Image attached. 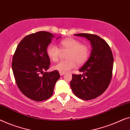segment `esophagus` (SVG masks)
Segmentation results:
<instances>
[{"mask_svg": "<svg viewBox=\"0 0 130 130\" xmlns=\"http://www.w3.org/2000/svg\"><path fill=\"white\" fill-rule=\"evenodd\" d=\"M65 73H61V72H60V76H63L64 74Z\"/></svg>", "mask_w": 130, "mask_h": 130, "instance_id": "34e87169", "label": "esophagus"}]
</instances>
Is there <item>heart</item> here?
Listing matches in <instances>:
<instances>
[{"instance_id": "heart-1", "label": "heart", "mask_w": 130, "mask_h": 130, "mask_svg": "<svg viewBox=\"0 0 130 130\" xmlns=\"http://www.w3.org/2000/svg\"><path fill=\"white\" fill-rule=\"evenodd\" d=\"M61 50H68L67 60L60 61L53 67L59 72L67 73L77 66V63L82 64L87 60L90 55V49L86 45L82 44L80 41L74 39H67L60 42ZM48 57L52 61H58L60 49L54 44L48 45L46 49Z\"/></svg>"}]
</instances>
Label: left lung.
<instances>
[{
	"label": "left lung",
	"mask_w": 130,
	"mask_h": 130,
	"mask_svg": "<svg viewBox=\"0 0 130 130\" xmlns=\"http://www.w3.org/2000/svg\"><path fill=\"white\" fill-rule=\"evenodd\" d=\"M91 42L92 50L88 60L79 69L83 74H73L70 87L77 97L89 100L99 97L108 87L112 78L113 56L104 39L88 33L76 34Z\"/></svg>",
	"instance_id": "1"
}]
</instances>
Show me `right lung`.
Instances as JSON below:
<instances>
[{
  "mask_svg": "<svg viewBox=\"0 0 130 130\" xmlns=\"http://www.w3.org/2000/svg\"><path fill=\"white\" fill-rule=\"evenodd\" d=\"M54 37L51 33L44 31L26 36L13 56L12 67L17 86L25 96L33 100L49 99L60 78L57 70L43 73L49 68L50 60L46 49Z\"/></svg>",
  "mask_w": 130,
  "mask_h": 130,
  "instance_id": "right-lung-1",
  "label": "right lung"
}]
</instances>
